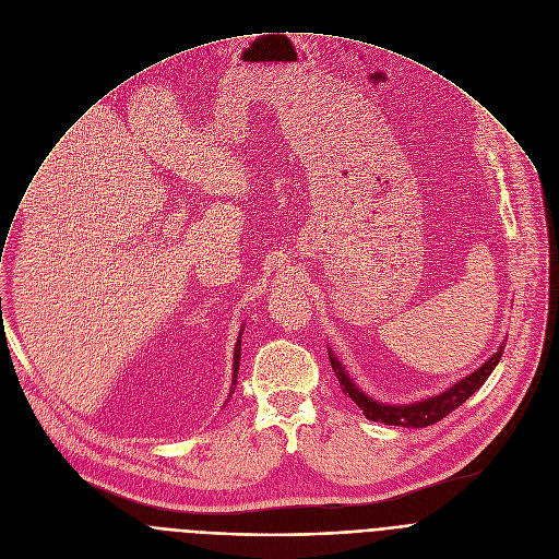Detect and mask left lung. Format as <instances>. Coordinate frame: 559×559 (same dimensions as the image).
I'll list each match as a JSON object with an SVG mask.
<instances>
[{"instance_id": "8db88e82", "label": "left lung", "mask_w": 559, "mask_h": 559, "mask_svg": "<svg viewBox=\"0 0 559 559\" xmlns=\"http://www.w3.org/2000/svg\"><path fill=\"white\" fill-rule=\"evenodd\" d=\"M328 352H330V362H332V369H334V373L341 382L343 393L352 397V401L358 405V409H362L365 418H369L373 423L391 425V427L420 429V427H429V425L440 423L444 416H449L453 409H457L462 403H466L468 397L487 382V378L493 373V369L498 367V362L502 358L504 343L480 369H475L473 373L460 378L455 384H451L442 393L423 397V401H416V403H409V405H389V403H380V401H376V397L367 395L354 382V378L347 373L345 365L338 360V356L332 352L330 345H328Z\"/></svg>"}]
</instances>
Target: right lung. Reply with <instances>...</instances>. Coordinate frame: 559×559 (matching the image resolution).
<instances>
[{
  "label": "right lung",
  "mask_w": 559,
  "mask_h": 559,
  "mask_svg": "<svg viewBox=\"0 0 559 559\" xmlns=\"http://www.w3.org/2000/svg\"><path fill=\"white\" fill-rule=\"evenodd\" d=\"M243 325H241V334H238V341H236V345H234V362H231V386H229V395L227 397H231V393H234V389H236V373H238V360H241V336H243Z\"/></svg>",
  "instance_id": "right-lung-1"
}]
</instances>
